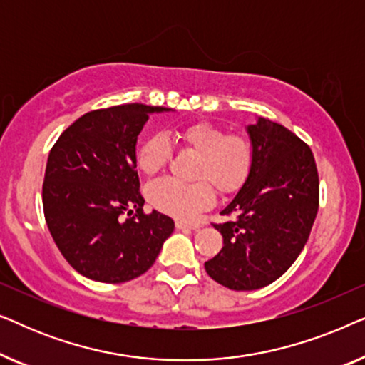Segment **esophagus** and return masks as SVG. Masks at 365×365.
<instances>
[{"label": "esophagus", "instance_id": "34e87169", "mask_svg": "<svg viewBox=\"0 0 365 365\" xmlns=\"http://www.w3.org/2000/svg\"><path fill=\"white\" fill-rule=\"evenodd\" d=\"M176 227L178 229H199L201 226H199V224H196V222H187V221H182V219H179V221H176Z\"/></svg>", "mask_w": 365, "mask_h": 365}]
</instances>
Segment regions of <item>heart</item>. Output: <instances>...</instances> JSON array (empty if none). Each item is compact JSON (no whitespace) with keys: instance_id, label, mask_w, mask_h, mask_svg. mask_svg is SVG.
Instances as JSON below:
<instances>
[{"instance_id":"obj_1","label":"heart","mask_w":365,"mask_h":365,"mask_svg":"<svg viewBox=\"0 0 365 365\" xmlns=\"http://www.w3.org/2000/svg\"><path fill=\"white\" fill-rule=\"evenodd\" d=\"M173 139L181 148L197 153L192 184H182L171 178L159 179L148 187V199L161 212L176 217H192L211 206L212 187L221 194L239 191L252 171L254 149L242 134H227L217 124L196 121L174 129ZM171 158V146L161 134H153L139 143L136 166L141 173L156 174Z\"/></svg>"}]
</instances>
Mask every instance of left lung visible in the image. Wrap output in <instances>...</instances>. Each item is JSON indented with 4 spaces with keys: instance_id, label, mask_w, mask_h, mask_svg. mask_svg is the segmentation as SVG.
Returning <instances> with one entry per match:
<instances>
[{
    "instance_id": "obj_1",
    "label": "left lung",
    "mask_w": 365,
    "mask_h": 365,
    "mask_svg": "<svg viewBox=\"0 0 365 365\" xmlns=\"http://www.w3.org/2000/svg\"><path fill=\"white\" fill-rule=\"evenodd\" d=\"M252 171L214 224L222 249L204 264L214 281L232 291H254L276 281L306 246L319 209V176L311 148L296 134L257 118L246 128Z\"/></svg>"
}]
</instances>
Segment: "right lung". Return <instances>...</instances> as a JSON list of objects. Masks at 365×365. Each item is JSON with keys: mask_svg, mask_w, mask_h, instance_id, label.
Masks as SVG:
<instances>
[{"mask_svg": "<svg viewBox=\"0 0 365 365\" xmlns=\"http://www.w3.org/2000/svg\"><path fill=\"white\" fill-rule=\"evenodd\" d=\"M164 111L171 109L139 103L96 109L49 151L44 217L64 259L84 277L106 284L139 277L174 231L166 214H144L134 159L149 114Z\"/></svg>", "mask_w": 365, "mask_h": 365, "instance_id": "add662e5", "label": "right lung"}]
</instances>
